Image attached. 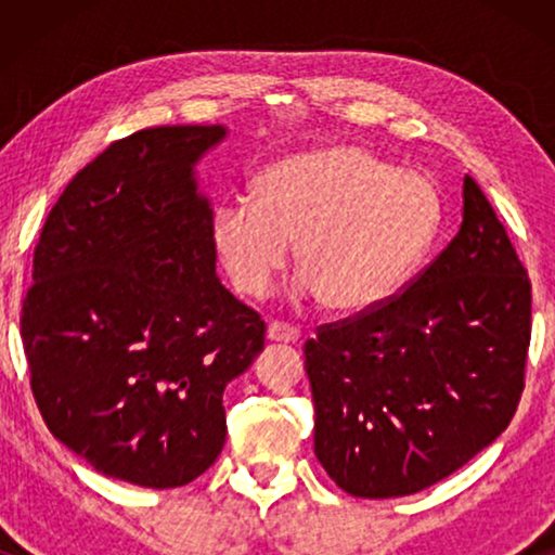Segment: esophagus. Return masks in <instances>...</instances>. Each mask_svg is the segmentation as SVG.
I'll use <instances>...</instances> for the list:
<instances>
[{
    "mask_svg": "<svg viewBox=\"0 0 555 555\" xmlns=\"http://www.w3.org/2000/svg\"><path fill=\"white\" fill-rule=\"evenodd\" d=\"M298 338H300V331L293 328V325L278 323V321L268 325V340H272V344H295Z\"/></svg>",
    "mask_w": 555,
    "mask_h": 555,
    "instance_id": "34e87169",
    "label": "esophagus"
}]
</instances>
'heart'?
<instances>
[{
    "mask_svg": "<svg viewBox=\"0 0 555 555\" xmlns=\"http://www.w3.org/2000/svg\"><path fill=\"white\" fill-rule=\"evenodd\" d=\"M442 196L427 173L397 169L361 146H323L262 171L257 192L215 209L211 242L234 285L262 298L298 242L293 291L340 313L382 306L427 255Z\"/></svg>",
    "mask_w": 555,
    "mask_h": 555,
    "instance_id": "b5f03b06",
    "label": "heart"
}]
</instances>
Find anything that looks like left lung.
Listing matches in <instances>:
<instances>
[{
  "label": "left lung",
  "instance_id": "8db88e82",
  "mask_svg": "<svg viewBox=\"0 0 555 555\" xmlns=\"http://www.w3.org/2000/svg\"><path fill=\"white\" fill-rule=\"evenodd\" d=\"M530 280L465 173L462 224L399 298L306 348L315 457L356 498H404L495 442L522 393Z\"/></svg>",
  "mask_w": 555,
  "mask_h": 555
}]
</instances>
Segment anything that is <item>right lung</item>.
Returning <instances> with one entry per match:
<instances>
[{"instance_id": "obj_1", "label": "right lung", "mask_w": 555, "mask_h": 555, "mask_svg": "<svg viewBox=\"0 0 555 555\" xmlns=\"http://www.w3.org/2000/svg\"><path fill=\"white\" fill-rule=\"evenodd\" d=\"M224 126H158L73 177L22 302L29 384L57 442L113 480L181 488L227 439L222 393L264 323L217 278L196 164Z\"/></svg>"}]
</instances>
